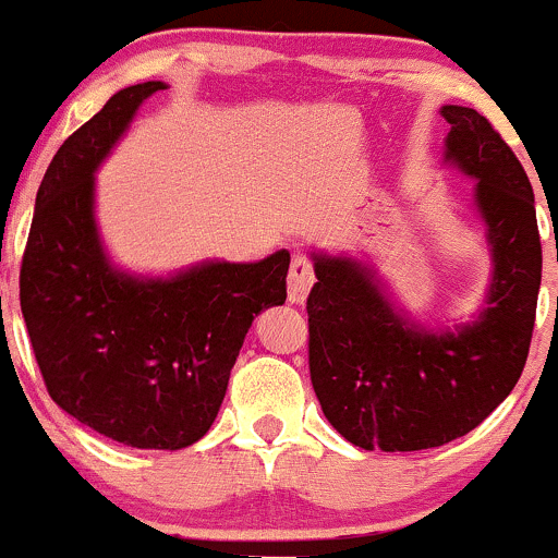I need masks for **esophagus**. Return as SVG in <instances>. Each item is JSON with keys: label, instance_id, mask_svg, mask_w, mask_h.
<instances>
[{"label": "esophagus", "instance_id": "1", "mask_svg": "<svg viewBox=\"0 0 558 558\" xmlns=\"http://www.w3.org/2000/svg\"><path fill=\"white\" fill-rule=\"evenodd\" d=\"M312 286H315V267L306 257H296L291 262V272H288V301L304 304Z\"/></svg>", "mask_w": 558, "mask_h": 558}]
</instances>
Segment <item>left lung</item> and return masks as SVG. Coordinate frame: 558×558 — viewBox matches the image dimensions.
<instances>
[{
	"instance_id": "left-lung-1",
	"label": "left lung",
	"mask_w": 558,
	"mask_h": 558,
	"mask_svg": "<svg viewBox=\"0 0 558 558\" xmlns=\"http://www.w3.org/2000/svg\"><path fill=\"white\" fill-rule=\"evenodd\" d=\"M444 159L475 178L490 246L485 306L457 330H427L393 306L373 267L312 254L310 373L325 417L364 451H422L462 438L520 380L541 291V233L527 172L472 107L446 105Z\"/></svg>"
}]
</instances>
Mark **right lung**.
<instances>
[{"instance_id": "add662e5", "label": "right lung", "mask_w": 558, "mask_h": 558, "mask_svg": "<svg viewBox=\"0 0 558 558\" xmlns=\"http://www.w3.org/2000/svg\"><path fill=\"white\" fill-rule=\"evenodd\" d=\"M162 88H123L57 149L36 194L21 310L57 407L118 444L178 451L213 427L254 317L286 301L291 254L202 262L170 278L112 265L96 230L94 172Z\"/></svg>"}]
</instances>
